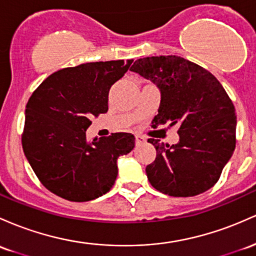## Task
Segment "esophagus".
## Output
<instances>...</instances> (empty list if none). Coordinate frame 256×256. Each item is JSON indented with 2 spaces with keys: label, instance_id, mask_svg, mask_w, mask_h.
Listing matches in <instances>:
<instances>
[{
  "label": "esophagus",
  "instance_id": "1",
  "mask_svg": "<svg viewBox=\"0 0 256 256\" xmlns=\"http://www.w3.org/2000/svg\"><path fill=\"white\" fill-rule=\"evenodd\" d=\"M146 142V138L141 134H136V143L137 144H142V143Z\"/></svg>",
  "mask_w": 256,
  "mask_h": 256
}]
</instances>
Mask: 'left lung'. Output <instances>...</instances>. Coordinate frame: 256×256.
<instances>
[{"label": "left lung", "instance_id": "obj_1", "mask_svg": "<svg viewBox=\"0 0 256 256\" xmlns=\"http://www.w3.org/2000/svg\"><path fill=\"white\" fill-rule=\"evenodd\" d=\"M130 70L159 88L153 126H180L176 144L148 140L156 150V160L146 168L150 184L172 196L206 192L236 148L237 116L228 94L212 72L178 56L141 58Z\"/></svg>", "mask_w": 256, "mask_h": 256}]
</instances>
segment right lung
I'll return each mask as SVG.
<instances>
[{"mask_svg": "<svg viewBox=\"0 0 256 256\" xmlns=\"http://www.w3.org/2000/svg\"><path fill=\"white\" fill-rule=\"evenodd\" d=\"M134 60L94 62L53 72L25 109L23 150L41 184L72 202L106 194L118 176V158L134 147L132 134L86 140L91 118L106 113L110 87Z\"/></svg>", "mask_w": 256, "mask_h": 256, "instance_id": "obj_1", "label": "right lung"}]
</instances>
